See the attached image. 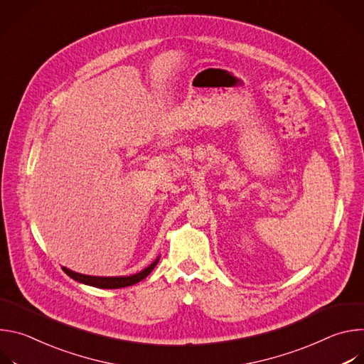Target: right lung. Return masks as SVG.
<instances>
[{
	"mask_svg": "<svg viewBox=\"0 0 364 364\" xmlns=\"http://www.w3.org/2000/svg\"><path fill=\"white\" fill-rule=\"evenodd\" d=\"M160 257L155 259V261L146 267L145 269H142L141 272L138 274H134V275H129V277H90V275H83V274H77V272H73L68 268H63V271L70 277L73 278L75 281L77 282H82V284H86V285H90V287H96V288H105V289H115V288H124V287H129V285H134L139 281H142L144 278H146L149 275V272L155 268V265L159 264Z\"/></svg>",
	"mask_w": 364,
	"mask_h": 364,
	"instance_id": "add662e5",
	"label": "right lung"
}]
</instances>
